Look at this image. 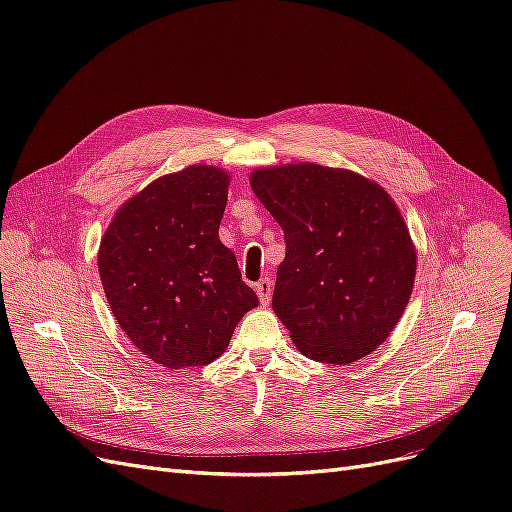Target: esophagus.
<instances>
[{
	"mask_svg": "<svg viewBox=\"0 0 512 512\" xmlns=\"http://www.w3.org/2000/svg\"><path fill=\"white\" fill-rule=\"evenodd\" d=\"M254 290H256V294H258L260 303H262V305H269L271 292H273V282L269 280V277H262V280L254 286Z\"/></svg>",
	"mask_w": 512,
	"mask_h": 512,
	"instance_id": "1",
	"label": "esophagus"
}]
</instances>
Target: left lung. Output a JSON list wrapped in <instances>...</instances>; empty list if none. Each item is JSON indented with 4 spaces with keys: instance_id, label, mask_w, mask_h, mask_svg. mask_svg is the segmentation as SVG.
<instances>
[{
    "instance_id": "left-lung-1",
    "label": "left lung",
    "mask_w": 512,
    "mask_h": 512,
    "mask_svg": "<svg viewBox=\"0 0 512 512\" xmlns=\"http://www.w3.org/2000/svg\"><path fill=\"white\" fill-rule=\"evenodd\" d=\"M252 190L284 230L273 312L314 361L374 352L404 314L416 254L380 185L342 168L290 164L252 173Z\"/></svg>"
}]
</instances>
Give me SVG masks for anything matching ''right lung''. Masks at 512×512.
I'll return each mask as SVG.
<instances>
[{
    "mask_svg": "<svg viewBox=\"0 0 512 512\" xmlns=\"http://www.w3.org/2000/svg\"><path fill=\"white\" fill-rule=\"evenodd\" d=\"M226 198L224 170L188 166L130 198L100 243L111 312L130 342L162 367L209 365L258 305L218 237Z\"/></svg>",
    "mask_w": 512,
    "mask_h": 512,
    "instance_id": "1",
    "label": "right lung"
}]
</instances>
